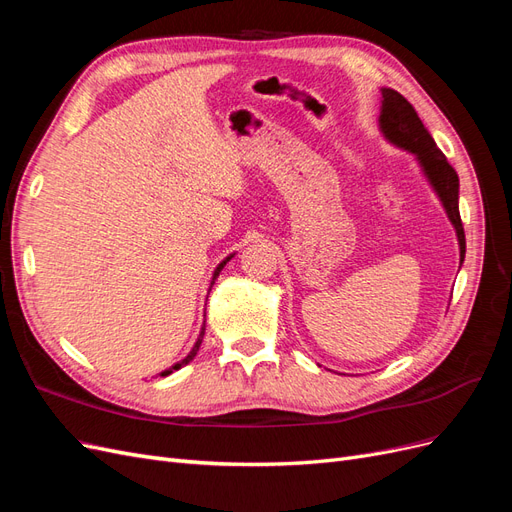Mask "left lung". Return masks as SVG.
Here are the masks:
<instances>
[{
	"label": "left lung",
	"instance_id": "1",
	"mask_svg": "<svg viewBox=\"0 0 512 512\" xmlns=\"http://www.w3.org/2000/svg\"><path fill=\"white\" fill-rule=\"evenodd\" d=\"M380 130L386 141L399 149L414 153L418 158V164H421L431 188L436 190L438 198L442 200L448 220H451L457 230L459 256L463 262V256H466V235H463V224L459 215V177L455 168L448 164L444 153L438 149L429 130L423 126L421 117L416 115L414 106L404 96L397 94L395 89L382 87Z\"/></svg>",
	"mask_w": 512,
	"mask_h": 512
}]
</instances>
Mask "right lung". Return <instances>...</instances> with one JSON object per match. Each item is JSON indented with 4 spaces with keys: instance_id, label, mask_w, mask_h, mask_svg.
Instances as JSON below:
<instances>
[{
    "instance_id": "obj_1",
    "label": "right lung",
    "mask_w": 512,
    "mask_h": 512,
    "mask_svg": "<svg viewBox=\"0 0 512 512\" xmlns=\"http://www.w3.org/2000/svg\"><path fill=\"white\" fill-rule=\"evenodd\" d=\"M230 258H232V254H230V256L226 258V260H222V262H220V265H218V269H215V271H213V280H211V286L215 284V280H218V275H220V271L224 269V265H226V262H228ZM211 286H209V290H211ZM203 335H205V327H203V329H200V335H198V339H196V344H194V348L190 350V354H188V356H185V359H183L181 363H177V365H173V367H170V369L162 371V374H160V376H168V374H173V371H175V369H181L183 365H188V363H190V361L194 359V356H196V352H198L200 344H203Z\"/></svg>"
}]
</instances>
